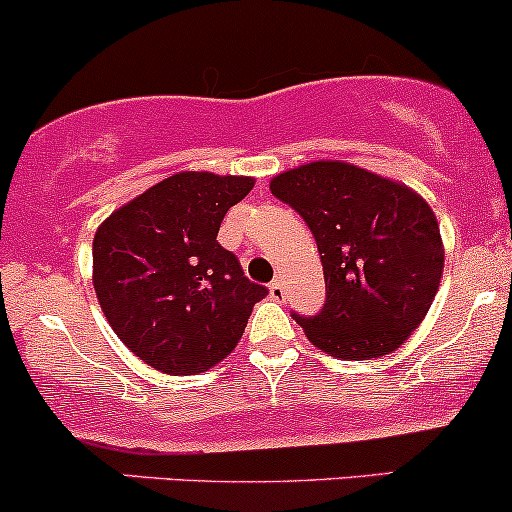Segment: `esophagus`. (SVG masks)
Wrapping results in <instances>:
<instances>
[{
    "label": "esophagus",
    "instance_id": "obj_1",
    "mask_svg": "<svg viewBox=\"0 0 512 512\" xmlns=\"http://www.w3.org/2000/svg\"><path fill=\"white\" fill-rule=\"evenodd\" d=\"M268 290H271V297H275V300H280V297L285 295V287H283V280L275 278L271 285H268Z\"/></svg>",
    "mask_w": 512,
    "mask_h": 512
}]
</instances>
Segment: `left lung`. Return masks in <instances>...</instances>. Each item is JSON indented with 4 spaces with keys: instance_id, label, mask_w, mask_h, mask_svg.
<instances>
[{
    "instance_id": "1",
    "label": "left lung",
    "mask_w": 512,
    "mask_h": 512,
    "mask_svg": "<svg viewBox=\"0 0 512 512\" xmlns=\"http://www.w3.org/2000/svg\"><path fill=\"white\" fill-rule=\"evenodd\" d=\"M271 193L317 239L326 302L292 314L319 350L343 360L389 355L421 324L440 287L445 249L433 210L404 183L346 162L283 171Z\"/></svg>"
}]
</instances>
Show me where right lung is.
<instances>
[{
    "instance_id": "right-lung-1",
    "label": "right lung",
    "mask_w": 512,
    "mask_h": 512,
    "mask_svg": "<svg viewBox=\"0 0 512 512\" xmlns=\"http://www.w3.org/2000/svg\"><path fill=\"white\" fill-rule=\"evenodd\" d=\"M249 176L183 171L118 208L94 237V290L120 341L154 370L195 375L237 348L268 295L217 241Z\"/></svg>"
}]
</instances>
